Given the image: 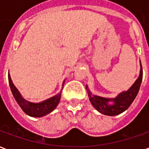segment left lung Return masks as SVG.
Listing matches in <instances>:
<instances>
[{
	"instance_id": "left-lung-1",
	"label": "left lung",
	"mask_w": 149,
	"mask_h": 149,
	"mask_svg": "<svg viewBox=\"0 0 149 149\" xmlns=\"http://www.w3.org/2000/svg\"><path fill=\"white\" fill-rule=\"evenodd\" d=\"M142 77H143V70L141 63V72L137 80L135 81L134 84H132V86L128 91L120 93L114 99H107V98L93 95L92 93H90V91L88 90V86H86L90 102L93 104V106L102 114L107 116H116L120 114L131 105L132 101L136 97L141 87ZM109 101H113L114 104L113 105H109L107 102Z\"/></svg>"
}]
</instances>
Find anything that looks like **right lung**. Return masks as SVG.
Wrapping results in <instances>:
<instances>
[{
  "mask_svg": "<svg viewBox=\"0 0 149 149\" xmlns=\"http://www.w3.org/2000/svg\"><path fill=\"white\" fill-rule=\"evenodd\" d=\"M8 83H9V86H10L15 100H17V102L20 105L21 109L23 110L27 115L30 116L40 117V116L49 114L55 109L59 104V101L61 100V93H60L57 95H56L54 97H51L43 102H40V103H31V102H29L27 100L23 99V97H21V93H19L17 88L15 87L14 84L13 83L9 73H8ZM64 83H63V85H64Z\"/></svg>",
  "mask_w": 149,
  "mask_h": 149,
  "instance_id": "obj_1",
  "label": "right lung"
}]
</instances>
